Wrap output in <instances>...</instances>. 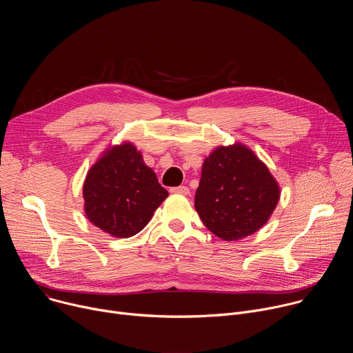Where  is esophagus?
<instances>
[{
  "mask_svg": "<svg viewBox=\"0 0 353 353\" xmlns=\"http://www.w3.org/2000/svg\"><path fill=\"white\" fill-rule=\"evenodd\" d=\"M172 192H176V194H183V195H187L190 194V188L185 187V185H180V187H173L170 188Z\"/></svg>",
  "mask_w": 353,
  "mask_h": 353,
  "instance_id": "34e87169",
  "label": "esophagus"
}]
</instances>
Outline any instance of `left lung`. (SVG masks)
<instances>
[{
    "instance_id": "8db88e82",
    "label": "left lung",
    "mask_w": 353,
    "mask_h": 353,
    "mask_svg": "<svg viewBox=\"0 0 353 353\" xmlns=\"http://www.w3.org/2000/svg\"><path fill=\"white\" fill-rule=\"evenodd\" d=\"M281 188L267 165L245 145L216 146L203 163L195 211L225 241L260 230L278 205Z\"/></svg>"
}]
</instances>
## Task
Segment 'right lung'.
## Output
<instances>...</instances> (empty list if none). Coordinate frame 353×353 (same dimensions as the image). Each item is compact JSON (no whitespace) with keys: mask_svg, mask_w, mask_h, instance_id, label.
Returning <instances> with one entry per match:
<instances>
[{"mask_svg":"<svg viewBox=\"0 0 353 353\" xmlns=\"http://www.w3.org/2000/svg\"><path fill=\"white\" fill-rule=\"evenodd\" d=\"M83 211L89 222L113 237L141 232L169 192L131 142L109 146L88 170Z\"/></svg>","mask_w":353,"mask_h":353,"instance_id":"right-lung-1","label":"right lung"}]
</instances>
